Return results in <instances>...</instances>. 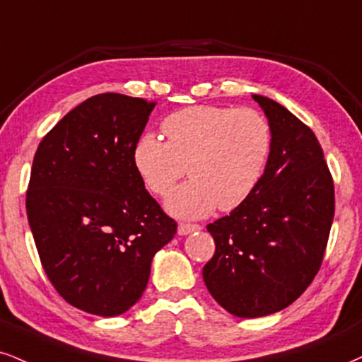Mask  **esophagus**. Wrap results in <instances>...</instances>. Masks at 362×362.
Wrapping results in <instances>:
<instances>
[{
	"label": "esophagus",
	"instance_id": "esophagus-1",
	"mask_svg": "<svg viewBox=\"0 0 362 362\" xmlns=\"http://www.w3.org/2000/svg\"><path fill=\"white\" fill-rule=\"evenodd\" d=\"M202 230V226L199 225H191V223H180V226H177V235L185 236V235H189L193 233V231H199Z\"/></svg>",
	"mask_w": 362,
	"mask_h": 362
}]
</instances>
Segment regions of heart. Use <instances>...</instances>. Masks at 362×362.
Instances as JSON below:
<instances>
[{"label": "heart", "mask_w": 362, "mask_h": 362, "mask_svg": "<svg viewBox=\"0 0 362 362\" xmlns=\"http://www.w3.org/2000/svg\"><path fill=\"white\" fill-rule=\"evenodd\" d=\"M163 141L144 132L132 149V164L142 185L166 196L186 168L193 180L166 199L177 218H203L220 206H242L257 186L272 151L270 124L255 109L194 105L164 119Z\"/></svg>", "instance_id": "1"}]
</instances>
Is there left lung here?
I'll use <instances>...</instances> for the list:
<instances>
[{"instance_id": "1", "label": "left lung", "mask_w": 362, "mask_h": 362, "mask_svg": "<svg viewBox=\"0 0 362 362\" xmlns=\"http://www.w3.org/2000/svg\"><path fill=\"white\" fill-rule=\"evenodd\" d=\"M272 131L260 185L242 206L206 226L216 250L203 269L213 298L236 317L285 309L322 263L334 185L315 134L279 102L252 95Z\"/></svg>"}]
</instances>
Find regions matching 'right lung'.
<instances>
[{
    "label": "right lung",
    "instance_id": "add662e5",
    "mask_svg": "<svg viewBox=\"0 0 362 362\" xmlns=\"http://www.w3.org/2000/svg\"><path fill=\"white\" fill-rule=\"evenodd\" d=\"M154 105L90 97L43 137L31 166L26 215L43 269L70 305L100 317L139 300L154 255L176 235L132 164Z\"/></svg>",
    "mask_w": 362,
    "mask_h": 362
}]
</instances>
